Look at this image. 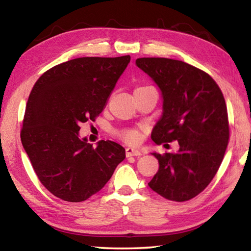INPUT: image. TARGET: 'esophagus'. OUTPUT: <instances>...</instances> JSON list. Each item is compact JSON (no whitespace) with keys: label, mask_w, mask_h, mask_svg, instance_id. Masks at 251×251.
<instances>
[{"label":"esophagus","mask_w":251,"mask_h":251,"mask_svg":"<svg viewBox=\"0 0 251 251\" xmlns=\"http://www.w3.org/2000/svg\"><path fill=\"white\" fill-rule=\"evenodd\" d=\"M142 151H139L138 150H135V148H130L127 147L126 148V156L130 157V156H141Z\"/></svg>","instance_id":"1"}]
</instances>
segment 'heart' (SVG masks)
<instances>
[{
	"label": "heart",
	"instance_id": "heart-1",
	"mask_svg": "<svg viewBox=\"0 0 251 251\" xmlns=\"http://www.w3.org/2000/svg\"><path fill=\"white\" fill-rule=\"evenodd\" d=\"M117 135L120 136L123 141H125L126 143H129V144H136L139 141V138H141V133H139L138 130H135V129H127V130L118 131Z\"/></svg>",
	"mask_w": 251,
	"mask_h": 251
}]
</instances>
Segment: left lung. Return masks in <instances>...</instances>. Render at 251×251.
<instances>
[{"label": "left lung", "instance_id": "obj_1", "mask_svg": "<svg viewBox=\"0 0 251 251\" xmlns=\"http://www.w3.org/2000/svg\"><path fill=\"white\" fill-rule=\"evenodd\" d=\"M136 65L159 87L163 115L151 131L156 144L177 141V152H152L159 169L148 186L164 198L186 201L215 177L229 139L227 106L214 79L177 59L143 57Z\"/></svg>", "mask_w": 251, "mask_h": 251}]
</instances>
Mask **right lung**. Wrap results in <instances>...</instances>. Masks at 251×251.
<instances>
[{
  "mask_svg": "<svg viewBox=\"0 0 251 251\" xmlns=\"http://www.w3.org/2000/svg\"><path fill=\"white\" fill-rule=\"evenodd\" d=\"M129 55L79 57L52 67L36 80L25 109L21 141L40 181L65 201L99 193L125 158L112 141L96 147L79 138V125L103 112Z\"/></svg>",
  "mask_w": 251,
  "mask_h": 251,
  "instance_id": "add662e5",
  "label": "right lung"
}]
</instances>
